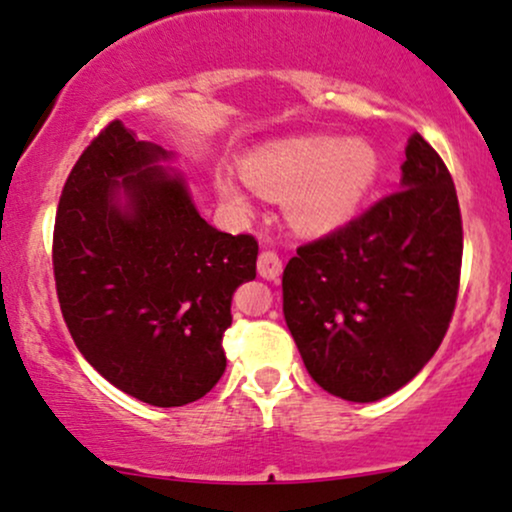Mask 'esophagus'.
<instances>
[{
    "instance_id": "1",
    "label": "esophagus",
    "mask_w": 512,
    "mask_h": 512,
    "mask_svg": "<svg viewBox=\"0 0 512 512\" xmlns=\"http://www.w3.org/2000/svg\"><path fill=\"white\" fill-rule=\"evenodd\" d=\"M280 273H283V261H280V256L271 249L261 251V256H258V275L266 280H278Z\"/></svg>"
}]
</instances>
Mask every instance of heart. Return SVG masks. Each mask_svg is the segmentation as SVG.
<instances>
[{
  "instance_id": "heart-1",
  "label": "heart",
  "mask_w": 512,
  "mask_h": 512,
  "mask_svg": "<svg viewBox=\"0 0 512 512\" xmlns=\"http://www.w3.org/2000/svg\"><path fill=\"white\" fill-rule=\"evenodd\" d=\"M241 169L256 191L287 198L285 215L297 232L321 234L343 225L363 205L380 174V157L365 140L317 135L261 149ZM215 186L234 210H251L249 195L229 171H217Z\"/></svg>"
}]
</instances>
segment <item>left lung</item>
<instances>
[{"mask_svg":"<svg viewBox=\"0 0 512 512\" xmlns=\"http://www.w3.org/2000/svg\"><path fill=\"white\" fill-rule=\"evenodd\" d=\"M459 271L455 183L416 132L399 191L287 261L285 324L312 380L360 404L411 382L445 338Z\"/></svg>","mask_w":512,"mask_h":512,"instance_id":"obj_1","label":"left lung"}]
</instances>
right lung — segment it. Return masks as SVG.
Listing matches in <instances>:
<instances>
[{
  "label": "right lung",
  "instance_id": "1",
  "mask_svg": "<svg viewBox=\"0 0 512 512\" xmlns=\"http://www.w3.org/2000/svg\"><path fill=\"white\" fill-rule=\"evenodd\" d=\"M169 157L111 120L72 166L53 232L74 346L120 392L164 409L220 382L232 295L258 256L251 234L198 215L183 179L157 166Z\"/></svg>",
  "mask_w": 512,
  "mask_h": 512
}]
</instances>
